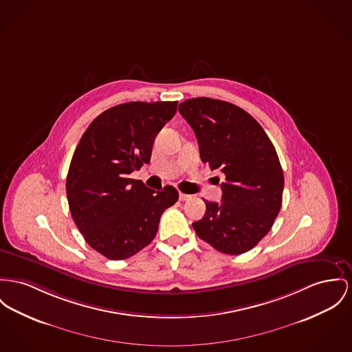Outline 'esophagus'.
Here are the masks:
<instances>
[{
    "label": "esophagus",
    "instance_id": "34e87169",
    "mask_svg": "<svg viewBox=\"0 0 352 352\" xmlns=\"http://www.w3.org/2000/svg\"><path fill=\"white\" fill-rule=\"evenodd\" d=\"M179 199H180L182 201H186V200H189V199H190V196L187 195V193H180V195H179Z\"/></svg>",
    "mask_w": 352,
    "mask_h": 352
}]
</instances>
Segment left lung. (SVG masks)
I'll return each mask as SVG.
<instances>
[{
	"label": "left lung",
	"mask_w": 352,
	"mask_h": 352,
	"mask_svg": "<svg viewBox=\"0 0 352 352\" xmlns=\"http://www.w3.org/2000/svg\"><path fill=\"white\" fill-rule=\"evenodd\" d=\"M179 112L196 135L201 162L226 175L221 201L206 200L207 211L192 227L219 252L244 254L280 211L284 176L275 146L258 121L231 102L189 98Z\"/></svg>",
	"instance_id": "8db88e82"
}]
</instances>
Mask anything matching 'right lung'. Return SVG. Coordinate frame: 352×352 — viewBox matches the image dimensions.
<instances>
[{
    "mask_svg": "<svg viewBox=\"0 0 352 352\" xmlns=\"http://www.w3.org/2000/svg\"><path fill=\"white\" fill-rule=\"evenodd\" d=\"M177 101H131L91 122L72 157L67 196L85 241L111 260L131 258L157 234L176 188L153 190L129 175L149 163L157 133L175 116Z\"/></svg>",
    "mask_w": 352,
    "mask_h": 352,
    "instance_id": "add662e5",
    "label": "right lung"
}]
</instances>
